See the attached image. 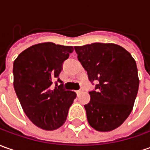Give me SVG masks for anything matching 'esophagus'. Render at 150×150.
Here are the masks:
<instances>
[{
	"label": "esophagus",
	"mask_w": 150,
	"mask_h": 150,
	"mask_svg": "<svg viewBox=\"0 0 150 150\" xmlns=\"http://www.w3.org/2000/svg\"><path fill=\"white\" fill-rule=\"evenodd\" d=\"M80 93H81V91H80V90H77V91H76V93H77V95H79Z\"/></svg>",
	"instance_id": "1"
}]
</instances>
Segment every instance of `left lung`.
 Wrapping results in <instances>:
<instances>
[{
    "label": "left lung",
    "instance_id": "obj_1",
    "mask_svg": "<svg viewBox=\"0 0 150 150\" xmlns=\"http://www.w3.org/2000/svg\"><path fill=\"white\" fill-rule=\"evenodd\" d=\"M75 50L89 81L98 82L84 105L88 124L96 131H112L133 109L139 83L135 59L114 43L94 42Z\"/></svg>",
    "mask_w": 150,
    "mask_h": 150
}]
</instances>
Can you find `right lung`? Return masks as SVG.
<instances>
[{"mask_svg": "<svg viewBox=\"0 0 150 150\" xmlns=\"http://www.w3.org/2000/svg\"><path fill=\"white\" fill-rule=\"evenodd\" d=\"M72 46L42 42L31 46L14 62V88L24 113L41 129L56 130L65 123L76 93L65 90L59 79ZM56 81L55 88L52 83ZM62 83L57 85V82Z\"/></svg>", "mask_w": 150, "mask_h": 150, "instance_id": "add662e5", "label": "right lung"}]
</instances>
